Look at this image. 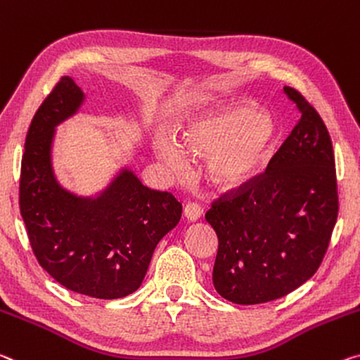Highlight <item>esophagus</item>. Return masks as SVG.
Wrapping results in <instances>:
<instances>
[{
  "mask_svg": "<svg viewBox=\"0 0 360 360\" xmlns=\"http://www.w3.org/2000/svg\"><path fill=\"white\" fill-rule=\"evenodd\" d=\"M184 216L189 221H197L202 216V208L198 207V203L191 202L184 207Z\"/></svg>",
  "mask_w": 360,
  "mask_h": 360,
  "instance_id": "obj_1",
  "label": "esophagus"
}]
</instances>
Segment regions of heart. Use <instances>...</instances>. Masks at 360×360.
<instances>
[{"instance_id": "obj_1", "label": "heart", "mask_w": 360, "mask_h": 360, "mask_svg": "<svg viewBox=\"0 0 360 360\" xmlns=\"http://www.w3.org/2000/svg\"><path fill=\"white\" fill-rule=\"evenodd\" d=\"M276 142V127L269 118L252 107L211 117L193 123L184 146L198 155H211L208 176L219 187L242 186L264 168ZM155 149L173 174L189 169V160L174 141L158 136Z\"/></svg>"}]
</instances>
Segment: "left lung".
Wrapping results in <instances>:
<instances>
[{"instance_id":"1","label":"left lung","mask_w":360,"mask_h":360,"mask_svg":"<svg viewBox=\"0 0 360 360\" xmlns=\"http://www.w3.org/2000/svg\"><path fill=\"white\" fill-rule=\"evenodd\" d=\"M300 120L266 171L221 193L205 214L216 236V292L236 304L282 298L316 274L338 218L335 153L323 120L285 86Z\"/></svg>"}]
</instances>
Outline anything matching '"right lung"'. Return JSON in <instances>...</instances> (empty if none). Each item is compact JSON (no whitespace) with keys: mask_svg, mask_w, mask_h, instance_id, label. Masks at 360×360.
I'll use <instances>...</instances> for the list:
<instances>
[{"mask_svg":"<svg viewBox=\"0 0 360 360\" xmlns=\"http://www.w3.org/2000/svg\"><path fill=\"white\" fill-rule=\"evenodd\" d=\"M83 93L62 77L32 120L22 155L19 207L39 266L72 292L117 300L144 281L153 250L181 219L173 193L153 191L124 169L99 198H78L51 168L54 127Z\"/></svg>","mask_w":360,"mask_h":360,"instance_id":"right-lung-1","label":"right lung"}]
</instances>
